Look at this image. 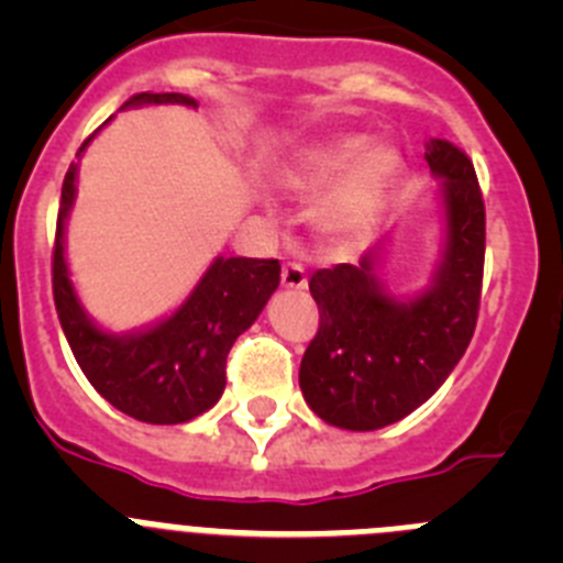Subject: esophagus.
Segmentation results:
<instances>
[{"instance_id":"34e87169","label":"esophagus","mask_w":563,"mask_h":563,"mask_svg":"<svg viewBox=\"0 0 563 563\" xmlns=\"http://www.w3.org/2000/svg\"><path fill=\"white\" fill-rule=\"evenodd\" d=\"M282 285L290 287V290H305L307 287V271L298 262H287L282 267Z\"/></svg>"}]
</instances>
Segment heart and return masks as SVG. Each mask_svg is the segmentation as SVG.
<instances>
[{
    "label": "heart",
    "instance_id": "obj_1",
    "mask_svg": "<svg viewBox=\"0 0 563 563\" xmlns=\"http://www.w3.org/2000/svg\"><path fill=\"white\" fill-rule=\"evenodd\" d=\"M363 137H341L307 146L278 172V183L296 197H312L330 186L335 177L353 166L341 178L318 211V225L327 233H350L363 228L380 208L386 188L397 172V157L389 148L363 151Z\"/></svg>",
    "mask_w": 563,
    "mask_h": 563
}]
</instances>
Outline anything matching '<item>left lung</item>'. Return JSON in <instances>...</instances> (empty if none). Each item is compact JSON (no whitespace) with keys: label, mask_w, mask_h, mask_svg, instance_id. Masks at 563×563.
Masks as SVG:
<instances>
[{"label":"left lung","mask_w":563,"mask_h":563,"mask_svg":"<svg viewBox=\"0 0 563 563\" xmlns=\"http://www.w3.org/2000/svg\"><path fill=\"white\" fill-rule=\"evenodd\" d=\"M426 161L442 177L449 242L434 285L411 301L383 292L375 251L357 265L316 271L310 292L318 332L298 383L330 426L375 431L422 406L451 375L479 318L485 271V200L474 163L454 143L431 137Z\"/></svg>","instance_id":"1"}]
</instances>
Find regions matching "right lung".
<instances>
[{
  "label": "right lung",
  "mask_w": 563,
  "mask_h": 563,
  "mask_svg": "<svg viewBox=\"0 0 563 563\" xmlns=\"http://www.w3.org/2000/svg\"><path fill=\"white\" fill-rule=\"evenodd\" d=\"M137 103L197 101L180 92H141ZM81 143L78 154L84 152ZM76 197V166L64 174L62 208L53 245V301L58 321L87 380L118 411L154 426H177L200 417L225 391V363L233 341L253 324L278 287V258H217L197 290L172 318L137 335L98 330L78 305L64 262V220Z\"/></svg>",
  "instance_id": "1"
}]
</instances>
